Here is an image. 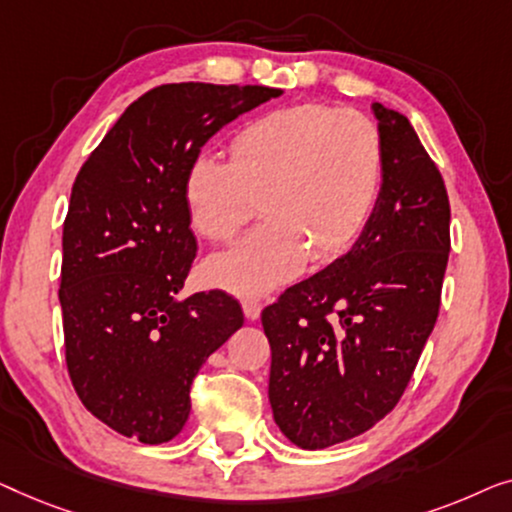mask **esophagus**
I'll use <instances>...</instances> for the list:
<instances>
[{"mask_svg":"<svg viewBox=\"0 0 512 512\" xmlns=\"http://www.w3.org/2000/svg\"><path fill=\"white\" fill-rule=\"evenodd\" d=\"M243 313L248 320H257L262 313V301L259 299H243Z\"/></svg>","mask_w":512,"mask_h":512,"instance_id":"obj_1","label":"esophagus"}]
</instances>
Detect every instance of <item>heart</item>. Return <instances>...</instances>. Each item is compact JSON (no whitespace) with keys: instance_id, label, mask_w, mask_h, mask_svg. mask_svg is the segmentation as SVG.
<instances>
[{"instance_id":"heart-1","label":"heart","mask_w":512,"mask_h":512,"mask_svg":"<svg viewBox=\"0 0 512 512\" xmlns=\"http://www.w3.org/2000/svg\"><path fill=\"white\" fill-rule=\"evenodd\" d=\"M380 129L357 111L294 104L246 122L229 141V160L199 153L187 164L183 199L201 239H234L259 211L266 220L213 255L211 283L264 294L304 269L343 257L369 227L383 190Z\"/></svg>"}]
</instances>
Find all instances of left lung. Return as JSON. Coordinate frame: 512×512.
Wrapping results in <instances>:
<instances>
[{
	"label": "left lung",
	"mask_w": 512,
	"mask_h": 512,
	"mask_svg": "<svg viewBox=\"0 0 512 512\" xmlns=\"http://www.w3.org/2000/svg\"><path fill=\"white\" fill-rule=\"evenodd\" d=\"M373 113L385 176L369 227L262 311L273 420L304 450L348 441L392 413L441 308L448 190L406 115L383 104Z\"/></svg>",
	"instance_id": "1"
}]
</instances>
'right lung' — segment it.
I'll use <instances>...</instances> for the list:
<instances>
[{
  "label": "right lung",
  "instance_id": "1",
  "mask_svg": "<svg viewBox=\"0 0 512 512\" xmlns=\"http://www.w3.org/2000/svg\"><path fill=\"white\" fill-rule=\"evenodd\" d=\"M278 95L160 85L127 106L78 171L62 232L64 357L83 406L122 436L157 445L181 434L194 376L243 325L222 290L176 299L197 257L183 178L215 132Z\"/></svg>",
  "mask_w": 512,
  "mask_h": 512
}]
</instances>
